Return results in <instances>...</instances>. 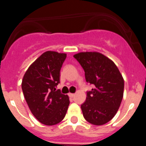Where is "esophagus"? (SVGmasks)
Instances as JSON below:
<instances>
[{"mask_svg": "<svg viewBox=\"0 0 146 146\" xmlns=\"http://www.w3.org/2000/svg\"><path fill=\"white\" fill-rule=\"evenodd\" d=\"M74 96H75V94H71V93H69V97L73 98Z\"/></svg>", "mask_w": 146, "mask_h": 146, "instance_id": "1", "label": "esophagus"}]
</instances>
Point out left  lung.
Here are the masks:
<instances>
[{
	"instance_id": "left-lung-1",
	"label": "left lung",
	"mask_w": 146,
	"mask_h": 146,
	"mask_svg": "<svg viewBox=\"0 0 146 146\" xmlns=\"http://www.w3.org/2000/svg\"><path fill=\"white\" fill-rule=\"evenodd\" d=\"M85 72L86 80L94 86L81 104L85 119L94 125L105 124L116 114L123 99L124 81L110 59L96 52L75 54Z\"/></svg>"
}]
</instances>
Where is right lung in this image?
<instances>
[{
    "mask_svg": "<svg viewBox=\"0 0 146 146\" xmlns=\"http://www.w3.org/2000/svg\"><path fill=\"white\" fill-rule=\"evenodd\" d=\"M66 54L47 51L30 66L23 77L22 89L32 114L47 126L60 123L69 105V96L55 87Z\"/></svg>",
    "mask_w": 146,
    "mask_h": 146,
    "instance_id": "1",
    "label": "right lung"
}]
</instances>
